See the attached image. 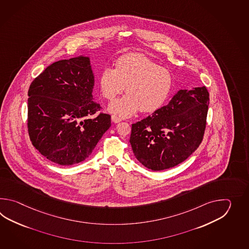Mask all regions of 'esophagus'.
Instances as JSON below:
<instances>
[{"instance_id":"1","label":"esophagus","mask_w":249,"mask_h":249,"mask_svg":"<svg viewBox=\"0 0 249 249\" xmlns=\"http://www.w3.org/2000/svg\"><path fill=\"white\" fill-rule=\"evenodd\" d=\"M111 120L112 122L116 123V124H117V123L121 122V119H120L119 117H116V116H112Z\"/></svg>"}]
</instances>
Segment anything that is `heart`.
<instances>
[{
  "mask_svg": "<svg viewBox=\"0 0 249 249\" xmlns=\"http://www.w3.org/2000/svg\"><path fill=\"white\" fill-rule=\"evenodd\" d=\"M173 85L169 70L142 54L118 58L116 69L107 66L99 78L101 95L109 101L127 87V94L107 107L108 111L121 118L132 117L140 109L143 113L157 111L168 100Z\"/></svg>",
  "mask_w": 249,
  "mask_h": 249,
  "instance_id": "heart-1",
  "label": "heart"
}]
</instances>
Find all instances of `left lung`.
Instances as JSON below:
<instances>
[{
  "label": "left lung",
  "mask_w": 249,
  "mask_h": 249,
  "mask_svg": "<svg viewBox=\"0 0 249 249\" xmlns=\"http://www.w3.org/2000/svg\"><path fill=\"white\" fill-rule=\"evenodd\" d=\"M208 105L205 86L180 90L166 106L133 124L130 143L138 161L162 171L188 159L203 140Z\"/></svg>",
  "instance_id": "1"
}]
</instances>
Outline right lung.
<instances>
[{
  "label": "right lung",
  "instance_id": "1",
  "mask_svg": "<svg viewBox=\"0 0 249 249\" xmlns=\"http://www.w3.org/2000/svg\"><path fill=\"white\" fill-rule=\"evenodd\" d=\"M90 57L80 55L50 65L28 90L27 127L34 147L61 165L78 164L90 156L111 125L92 91Z\"/></svg>",
  "mask_w": 249,
  "mask_h": 249
}]
</instances>
